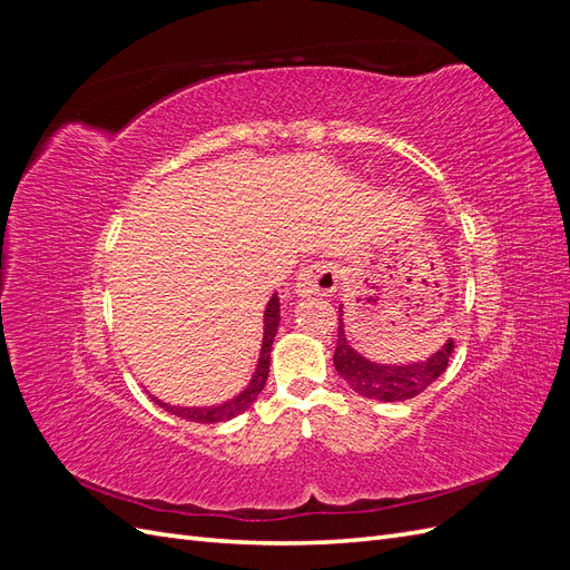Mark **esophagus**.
Returning <instances> with one entry per match:
<instances>
[{
    "instance_id": "34e87169",
    "label": "esophagus",
    "mask_w": 570,
    "mask_h": 570,
    "mask_svg": "<svg viewBox=\"0 0 570 570\" xmlns=\"http://www.w3.org/2000/svg\"><path fill=\"white\" fill-rule=\"evenodd\" d=\"M337 287V266L331 262H318L306 266L299 275L295 289L297 295L308 297V295H331Z\"/></svg>"
}]
</instances>
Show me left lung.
<instances>
[{"mask_svg":"<svg viewBox=\"0 0 570 570\" xmlns=\"http://www.w3.org/2000/svg\"><path fill=\"white\" fill-rule=\"evenodd\" d=\"M452 352L454 340L450 337L438 352L430 354L425 361H416V364H375V361L361 356L347 342V335H344V321L340 314L333 364L344 381L350 383V387L356 394L366 396V400L406 402L438 381L446 371V366H450Z\"/></svg>","mask_w":570,"mask_h":570,"instance_id":"obj_1","label":"left lung"}]
</instances>
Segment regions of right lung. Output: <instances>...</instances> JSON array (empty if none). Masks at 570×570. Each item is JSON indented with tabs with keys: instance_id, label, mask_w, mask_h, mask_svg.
<instances>
[{
	"instance_id": "add662e5",
	"label": "right lung",
	"mask_w": 570,
	"mask_h": 570,
	"mask_svg": "<svg viewBox=\"0 0 570 570\" xmlns=\"http://www.w3.org/2000/svg\"><path fill=\"white\" fill-rule=\"evenodd\" d=\"M278 323H281V299H278V295H273L271 302L266 304V312H264V342H262V354H258L256 371L252 375L249 385L237 396H233L230 402H223L216 406H170V404L157 400V396H151V400L157 402L164 411L174 413V416H178V419L193 421V423H223V421H230V419L239 416V413L252 406V402L256 400L258 392L264 390V385L268 381L271 344H273L275 333H278Z\"/></svg>"
}]
</instances>
